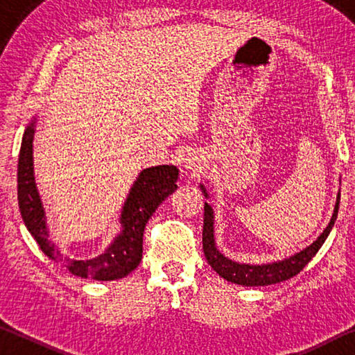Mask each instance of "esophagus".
<instances>
[{
    "instance_id": "34e87169",
    "label": "esophagus",
    "mask_w": 355,
    "mask_h": 355,
    "mask_svg": "<svg viewBox=\"0 0 355 355\" xmlns=\"http://www.w3.org/2000/svg\"><path fill=\"white\" fill-rule=\"evenodd\" d=\"M200 166H202L200 158L196 153H188V155H186V158H184V167H186V169L196 172V171L200 169Z\"/></svg>"
}]
</instances>
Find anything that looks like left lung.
<instances>
[{
  "label": "left lung",
  "instance_id": "left-lung-1",
  "mask_svg": "<svg viewBox=\"0 0 355 355\" xmlns=\"http://www.w3.org/2000/svg\"><path fill=\"white\" fill-rule=\"evenodd\" d=\"M200 189L203 196L209 199V194L207 188L200 184ZM340 208V192L336 194V202L334 208V214L330 218L329 225L324 228V232L318 236L316 241L311 243L309 248L297 252L288 258L272 263H261V264H250V263H239L232 260V258L225 257L216 245L214 238V211L209 203L205 202V208H203V233H202V243H203V254L208 260V264L211 266L216 272H218L222 279L232 284L243 285V286H266L272 284H280V282L288 280L297 275L305 268L311 258L316 255V252L321 249V245L326 241L330 230L338 216Z\"/></svg>",
  "mask_w": 355,
  "mask_h": 355
}]
</instances>
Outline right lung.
<instances>
[{
	"label": "right lung",
	"mask_w": 355,
	"mask_h": 355,
	"mask_svg": "<svg viewBox=\"0 0 355 355\" xmlns=\"http://www.w3.org/2000/svg\"><path fill=\"white\" fill-rule=\"evenodd\" d=\"M35 122H37V117L29 122L23 133L19 171H17L19 207L28 232L31 233L48 258L55 261H64V266L78 277L100 282L127 277L142 260V236L146 224L166 197H169L177 189V166L163 164L141 171L130 188L127 200L120 211L119 222L122 228L119 235L98 257H94L91 260H70V258H64L58 245L48 238L50 233L46 228L45 208L42 205L34 180L33 141Z\"/></svg>",
	"instance_id": "right-lung-1"
}]
</instances>
